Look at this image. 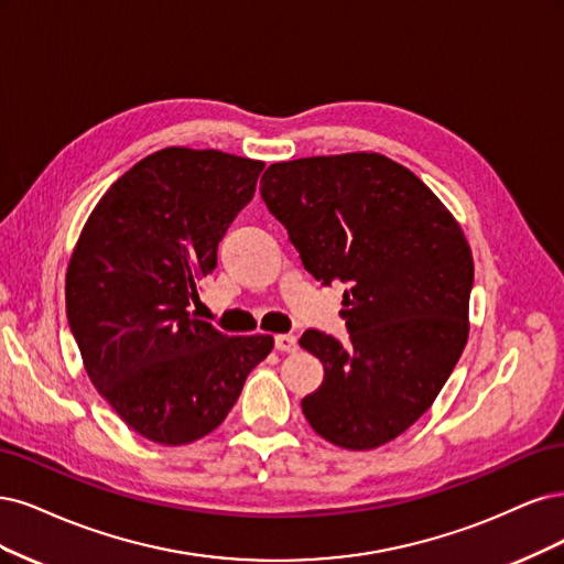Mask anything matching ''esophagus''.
<instances>
[{
    "label": "esophagus",
    "instance_id": "obj_1",
    "mask_svg": "<svg viewBox=\"0 0 564 564\" xmlns=\"http://www.w3.org/2000/svg\"><path fill=\"white\" fill-rule=\"evenodd\" d=\"M274 347L281 354H293V351H297V339L293 335H276Z\"/></svg>",
    "mask_w": 564,
    "mask_h": 564
}]
</instances>
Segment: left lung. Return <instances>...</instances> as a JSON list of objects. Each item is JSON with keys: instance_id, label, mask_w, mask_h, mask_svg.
I'll use <instances>...</instances> for the list:
<instances>
[{"instance_id": "8db88e82", "label": "left lung", "mask_w": 564, "mask_h": 564, "mask_svg": "<svg viewBox=\"0 0 564 564\" xmlns=\"http://www.w3.org/2000/svg\"><path fill=\"white\" fill-rule=\"evenodd\" d=\"M304 269L347 283L349 344L306 330L323 384L302 412L325 441L375 449L431 408L466 347L474 258L449 210L420 177L381 154L271 163L260 180Z\"/></svg>"}]
</instances>
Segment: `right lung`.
I'll use <instances>...</instances> for the list:
<instances>
[{
  "label": "right lung",
  "mask_w": 564,
  "mask_h": 564,
  "mask_svg": "<svg viewBox=\"0 0 564 564\" xmlns=\"http://www.w3.org/2000/svg\"><path fill=\"white\" fill-rule=\"evenodd\" d=\"M262 169L217 150L154 152L105 192L72 252L65 302L84 368L152 443L187 445L220 426L274 347L189 314Z\"/></svg>",
  "instance_id": "1"
}]
</instances>
